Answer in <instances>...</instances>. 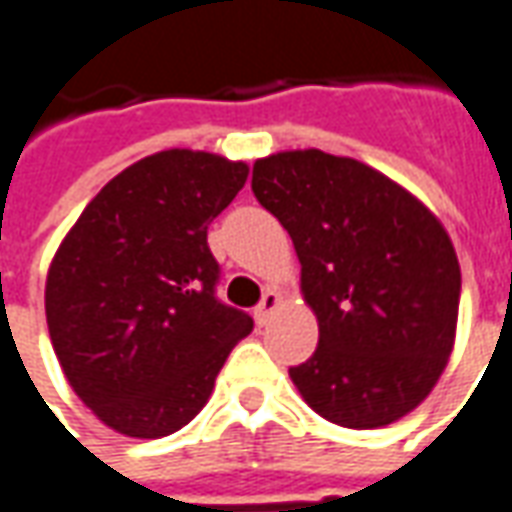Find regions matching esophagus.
Wrapping results in <instances>:
<instances>
[{"mask_svg": "<svg viewBox=\"0 0 512 512\" xmlns=\"http://www.w3.org/2000/svg\"><path fill=\"white\" fill-rule=\"evenodd\" d=\"M278 306H281V295H278L276 290H267L264 292L262 303L253 309V317H256V323L259 326H267L270 323V317H273V312H276Z\"/></svg>", "mask_w": 512, "mask_h": 512, "instance_id": "obj_1", "label": "esophagus"}]
</instances>
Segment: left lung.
Instances as JSON below:
<instances>
[{
	"label": "left lung",
	"mask_w": 512,
	"mask_h": 512,
	"mask_svg": "<svg viewBox=\"0 0 512 512\" xmlns=\"http://www.w3.org/2000/svg\"><path fill=\"white\" fill-rule=\"evenodd\" d=\"M253 195L292 236L320 331L292 384L331 424H396L432 393L454 348L460 262L449 231L384 172L315 147L259 158Z\"/></svg>",
	"instance_id": "obj_1"
}]
</instances>
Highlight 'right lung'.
<instances>
[{
    "mask_svg": "<svg viewBox=\"0 0 512 512\" xmlns=\"http://www.w3.org/2000/svg\"><path fill=\"white\" fill-rule=\"evenodd\" d=\"M245 161L172 147L102 186L52 256L49 340L88 410L119 435L167 438L206 407L253 320L214 298L206 231Z\"/></svg>",
    "mask_w": 512,
    "mask_h": 512,
    "instance_id": "1",
    "label": "right lung"
}]
</instances>
